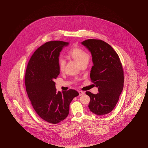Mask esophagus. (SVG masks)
<instances>
[{
	"instance_id": "34e87169",
	"label": "esophagus",
	"mask_w": 148,
	"mask_h": 148,
	"mask_svg": "<svg viewBox=\"0 0 148 148\" xmlns=\"http://www.w3.org/2000/svg\"><path fill=\"white\" fill-rule=\"evenodd\" d=\"M79 95L81 96L84 94V92H83V91H79Z\"/></svg>"
}]
</instances>
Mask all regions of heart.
<instances>
[{
  "label": "heart",
  "mask_w": 148,
  "mask_h": 148,
  "mask_svg": "<svg viewBox=\"0 0 148 148\" xmlns=\"http://www.w3.org/2000/svg\"><path fill=\"white\" fill-rule=\"evenodd\" d=\"M68 56L75 60L80 65L83 64L88 63L90 59L89 54L84 50L80 48H75L71 50L68 53ZM58 65L60 71H64L65 65V60L60 58L58 60Z\"/></svg>",
  "instance_id": "1"
}]
</instances>
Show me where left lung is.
<instances>
[{"mask_svg":"<svg viewBox=\"0 0 148 148\" xmlns=\"http://www.w3.org/2000/svg\"><path fill=\"white\" fill-rule=\"evenodd\" d=\"M82 44L91 53L93 66L90 79L98 93L86 92L92 113L103 115L111 112L116 105L124 86V71L119 57L113 48L101 40L88 39Z\"/></svg>","mask_w":148,"mask_h":148,"instance_id":"obj_1","label":"left lung"}]
</instances>
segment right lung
<instances>
[{
  "instance_id": "right-lung-1",
  "label": "right lung",
  "mask_w": 148,
  "mask_h": 148,
  "mask_svg": "<svg viewBox=\"0 0 148 148\" xmlns=\"http://www.w3.org/2000/svg\"><path fill=\"white\" fill-rule=\"evenodd\" d=\"M69 42H47L36 50L29 60L25 75L29 98L37 114L44 120L56 124L65 119L69 112V105L79 95L73 89L56 92L54 80L60 69V53Z\"/></svg>"
}]
</instances>
